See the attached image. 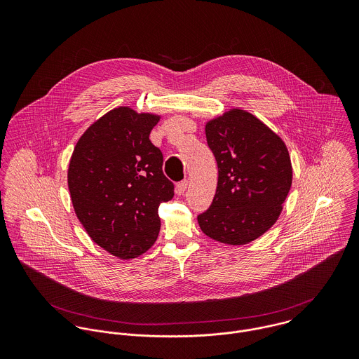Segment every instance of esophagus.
<instances>
[{"instance_id":"esophagus-1","label":"esophagus","mask_w":359,"mask_h":359,"mask_svg":"<svg viewBox=\"0 0 359 359\" xmlns=\"http://www.w3.org/2000/svg\"><path fill=\"white\" fill-rule=\"evenodd\" d=\"M187 188H188V181H187V180L181 181V182L177 185V194H178V195H184L185 191H187Z\"/></svg>"}]
</instances>
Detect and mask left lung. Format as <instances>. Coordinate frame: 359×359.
Here are the masks:
<instances>
[{"label": "left lung", "mask_w": 359, "mask_h": 359, "mask_svg": "<svg viewBox=\"0 0 359 359\" xmlns=\"http://www.w3.org/2000/svg\"><path fill=\"white\" fill-rule=\"evenodd\" d=\"M208 148L218 165L215 196L198 222L208 238L248 245L279 218L293 168L282 138L255 114L232 107L205 123Z\"/></svg>", "instance_id": "1"}]
</instances>
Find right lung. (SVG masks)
Instances as JSON below:
<instances>
[{
    "label": "right lung",
    "instance_id": "obj_1",
    "mask_svg": "<svg viewBox=\"0 0 359 359\" xmlns=\"http://www.w3.org/2000/svg\"><path fill=\"white\" fill-rule=\"evenodd\" d=\"M160 117L116 107L86 130L70 157L67 185L76 215L98 246L121 259L154 246L158 205L174 196L163 154L149 140Z\"/></svg>",
    "mask_w": 359,
    "mask_h": 359
}]
</instances>
